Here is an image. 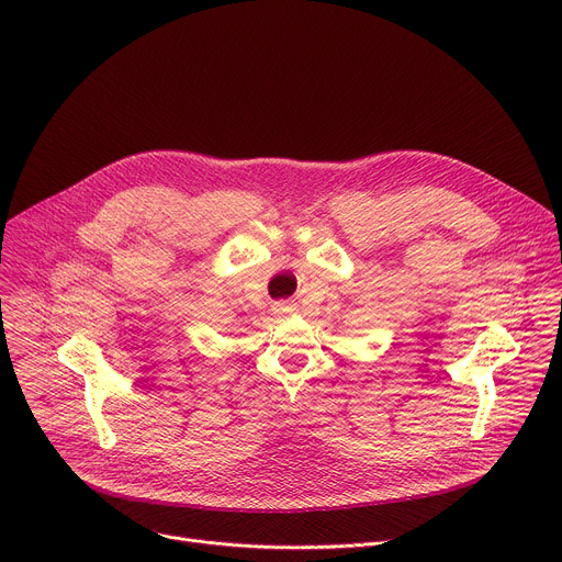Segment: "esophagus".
Listing matches in <instances>:
<instances>
[{"mask_svg": "<svg viewBox=\"0 0 562 562\" xmlns=\"http://www.w3.org/2000/svg\"><path fill=\"white\" fill-rule=\"evenodd\" d=\"M280 308H282V311H291V308H293V306H291V304H286V302H284V304H280Z\"/></svg>", "mask_w": 562, "mask_h": 562, "instance_id": "esophagus-1", "label": "esophagus"}]
</instances>
